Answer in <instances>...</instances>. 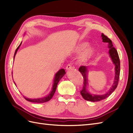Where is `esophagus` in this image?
Listing matches in <instances>:
<instances>
[{
    "mask_svg": "<svg viewBox=\"0 0 133 133\" xmlns=\"http://www.w3.org/2000/svg\"><path fill=\"white\" fill-rule=\"evenodd\" d=\"M73 68V67H72L71 65H70V64H68V65H66V66L65 68H66V69L67 70H69Z\"/></svg>",
    "mask_w": 133,
    "mask_h": 133,
    "instance_id": "34e87169",
    "label": "esophagus"
}]
</instances>
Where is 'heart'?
Here are the masks:
<instances>
[{"label":"heart","mask_w":133,"mask_h":133,"mask_svg":"<svg viewBox=\"0 0 133 133\" xmlns=\"http://www.w3.org/2000/svg\"><path fill=\"white\" fill-rule=\"evenodd\" d=\"M88 45V43L87 42L81 43L80 44H78L75 47L74 51L75 52H80L82 51L85 49L83 51L81 55H80V61L85 63L87 62L88 60L91 58L92 55H94L95 50L92 47H88L86 48L87 46Z\"/></svg>","instance_id":"b5f03b06"}]
</instances>
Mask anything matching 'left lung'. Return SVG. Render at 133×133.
<instances>
[{
    "mask_svg": "<svg viewBox=\"0 0 133 133\" xmlns=\"http://www.w3.org/2000/svg\"><path fill=\"white\" fill-rule=\"evenodd\" d=\"M102 37L103 39V42L104 43H108V48H109V53L110 57L111 58L112 62L114 64L115 66V79L113 85H112L110 89H109L107 93L103 95H93L89 93V92L87 90V85H88V79H87V67L85 66H81L79 68V71L82 74L83 78V85L82 90L80 91L83 98L87 100V101L90 102H99L100 100L105 99L108 98L112 92L114 91L116 87L118 86L119 80V75H120V59L119 58V55L118 52L116 51L115 48L113 46L111 40L107 36L104 35L103 33L102 34Z\"/></svg>",
    "mask_w": 133,
    "mask_h": 133,
    "instance_id": "obj_1",
    "label": "left lung"
}]
</instances>
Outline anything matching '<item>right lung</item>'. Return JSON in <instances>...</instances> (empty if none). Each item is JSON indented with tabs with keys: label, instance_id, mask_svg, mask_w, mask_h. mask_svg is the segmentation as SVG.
Masks as SVG:
<instances>
[{
	"label": "right lung",
	"instance_id": "right-lung-1",
	"mask_svg": "<svg viewBox=\"0 0 133 133\" xmlns=\"http://www.w3.org/2000/svg\"><path fill=\"white\" fill-rule=\"evenodd\" d=\"M21 44H22V43L18 46V47L17 48V49H16V50L15 51V54L14 55V59L15 58V54H16V53H17V52L20 46L21 45ZM65 70L63 69H61L57 72V74H55V78H54L53 85V88H52V90L50 92V94L48 95H47L46 96H45V97L41 98H38V99H29V98H25V96H24V98L27 100V101L30 102H33V103H45V102L49 101V100L52 98V97H53L54 93H55L56 89H57V85L59 82V80L62 79V78L64 75H65ZM14 84H15V83H14Z\"/></svg>",
	"mask_w": 133,
	"mask_h": 133
}]
</instances>
